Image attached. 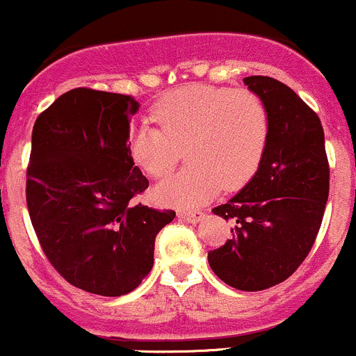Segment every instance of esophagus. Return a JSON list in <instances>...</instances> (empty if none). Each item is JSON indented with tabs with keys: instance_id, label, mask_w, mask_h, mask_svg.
I'll return each mask as SVG.
<instances>
[{
	"instance_id": "34e87169",
	"label": "esophagus",
	"mask_w": 356,
	"mask_h": 356,
	"mask_svg": "<svg viewBox=\"0 0 356 356\" xmlns=\"http://www.w3.org/2000/svg\"><path fill=\"white\" fill-rule=\"evenodd\" d=\"M203 211H179V218L189 222V224H198V222L203 220Z\"/></svg>"
}]
</instances>
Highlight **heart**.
Masks as SVG:
<instances>
[{
    "instance_id": "obj_1",
    "label": "heart",
    "mask_w": 356,
    "mask_h": 356,
    "mask_svg": "<svg viewBox=\"0 0 356 356\" xmlns=\"http://www.w3.org/2000/svg\"><path fill=\"white\" fill-rule=\"evenodd\" d=\"M152 117L160 129L139 125L129 136L132 161L153 177L167 175L184 148L189 161L153 189L163 207L195 208L222 188L241 189L257 172L267 146V110L246 89L186 86L165 95Z\"/></svg>"
}]
</instances>
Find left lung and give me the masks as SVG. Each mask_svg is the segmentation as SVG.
Returning a JSON list of instances; mask_svg holds the SVG:
<instances>
[{
  "instance_id": "8db88e82",
  "label": "left lung",
  "mask_w": 356,
  "mask_h": 356,
  "mask_svg": "<svg viewBox=\"0 0 356 356\" xmlns=\"http://www.w3.org/2000/svg\"><path fill=\"white\" fill-rule=\"evenodd\" d=\"M264 103L268 136L258 170L213 213L232 222V239L208 253L218 279L239 291L286 281L314 246L329 196L324 129L314 110L282 82L243 79Z\"/></svg>"
}]
</instances>
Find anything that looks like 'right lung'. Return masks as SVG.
Wrapping results in <instances>:
<instances>
[{
	"label": "right lung",
	"mask_w": 356,
	"mask_h": 356,
	"mask_svg": "<svg viewBox=\"0 0 356 356\" xmlns=\"http://www.w3.org/2000/svg\"><path fill=\"white\" fill-rule=\"evenodd\" d=\"M134 98L77 88L32 129L27 207L42 251L67 282L122 296L153 267L155 238L172 210L134 204L148 179L129 153Z\"/></svg>",
	"instance_id": "right-lung-1"
}]
</instances>
